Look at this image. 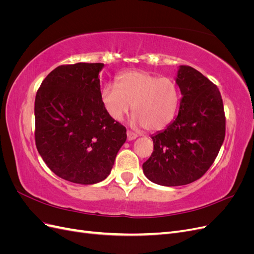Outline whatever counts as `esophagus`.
<instances>
[{"mask_svg": "<svg viewBox=\"0 0 254 254\" xmlns=\"http://www.w3.org/2000/svg\"><path fill=\"white\" fill-rule=\"evenodd\" d=\"M137 137V135L131 131H127V140L128 141H132V140H135Z\"/></svg>", "mask_w": 254, "mask_h": 254, "instance_id": "1", "label": "esophagus"}]
</instances>
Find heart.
Here are the masks:
<instances>
[{
  "label": "heart",
  "instance_id": "obj_1",
  "mask_svg": "<svg viewBox=\"0 0 254 254\" xmlns=\"http://www.w3.org/2000/svg\"><path fill=\"white\" fill-rule=\"evenodd\" d=\"M117 80L118 84L107 82L101 89L102 103L110 118L122 121L132 106L134 126L158 131L170 125L180 102L173 79L132 70L120 74Z\"/></svg>",
  "mask_w": 254,
  "mask_h": 254
}]
</instances>
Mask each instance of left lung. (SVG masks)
Instances as JSON below:
<instances>
[{"mask_svg":"<svg viewBox=\"0 0 254 254\" xmlns=\"http://www.w3.org/2000/svg\"><path fill=\"white\" fill-rule=\"evenodd\" d=\"M181 92L177 118L151 135L153 151L143 164L147 178L163 187L198 180L216 159L225 140L226 118L218 88L194 67L180 65Z\"/></svg>","mask_w":254,"mask_h":254,"instance_id":"1","label":"left lung"}]
</instances>
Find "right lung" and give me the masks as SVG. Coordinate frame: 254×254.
Masks as SVG:
<instances>
[{
	"mask_svg": "<svg viewBox=\"0 0 254 254\" xmlns=\"http://www.w3.org/2000/svg\"><path fill=\"white\" fill-rule=\"evenodd\" d=\"M104 64L60 65L42 81L35 99V140L50 170L73 183L109 176L126 142V128L106 112L98 75Z\"/></svg>",
	"mask_w": 254,
	"mask_h": 254,
	"instance_id": "right-lung-1",
	"label": "right lung"
}]
</instances>
